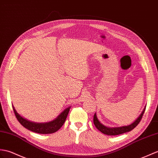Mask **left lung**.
Here are the masks:
<instances>
[{"label": "left lung", "mask_w": 158, "mask_h": 158, "mask_svg": "<svg viewBox=\"0 0 158 158\" xmlns=\"http://www.w3.org/2000/svg\"><path fill=\"white\" fill-rule=\"evenodd\" d=\"M145 108H144L143 110L142 113L141 114V115L138 117V118L133 123H132L129 126H125V127H117V128H109V127H106L104 125H103L100 121L98 120L97 116L96 114H95L94 116V123L95 124V126L97 128V129L101 131L102 133H104L105 135H118L123 134L124 133H127V132H129L133 130L136 127L138 124L140 123V121L142 118L144 112L145 110Z\"/></svg>", "instance_id": "1"}]
</instances>
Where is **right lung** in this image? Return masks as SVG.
Here are the masks:
<instances>
[{
    "label": "right lung",
    "instance_id": "1",
    "mask_svg": "<svg viewBox=\"0 0 158 158\" xmlns=\"http://www.w3.org/2000/svg\"><path fill=\"white\" fill-rule=\"evenodd\" d=\"M13 108L15 115L17 119L22 126L29 131L40 134H51L59 130L64 123L69 112L70 110V107L65 109L56 119L51 121V122L46 123H35L22 118L19 114L16 112L13 106Z\"/></svg>",
    "mask_w": 158,
    "mask_h": 158
}]
</instances>
